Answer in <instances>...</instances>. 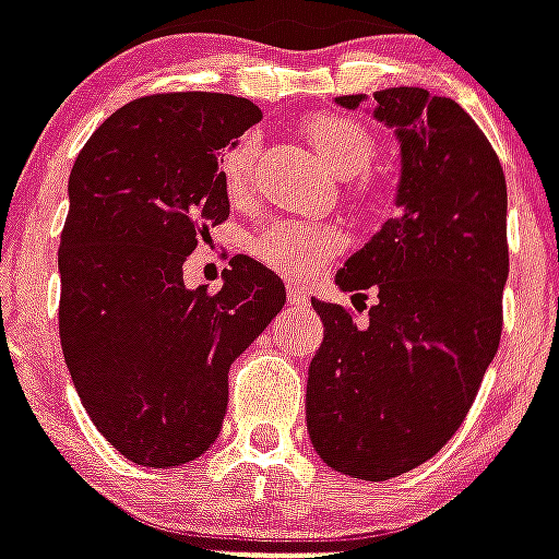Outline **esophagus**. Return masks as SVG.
<instances>
[{
    "label": "esophagus",
    "instance_id": "1",
    "mask_svg": "<svg viewBox=\"0 0 559 559\" xmlns=\"http://www.w3.org/2000/svg\"><path fill=\"white\" fill-rule=\"evenodd\" d=\"M287 304H289V307H298V310H304V307L310 304V295L304 293V289H298V287H289Z\"/></svg>",
    "mask_w": 559,
    "mask_h": 559
}]
</instances>
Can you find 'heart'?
<instances>
[{"instance_id":"heart-1","label":"heart","mask_w":559,"mask_h":559,"mask_svg":"<svg viewBox=\"0 0 559 559\" xmlns=\"http://www.w3.org/2000/svg\"><path fill=\"white\" fill-rule=\"evenodd\" d=\"M312 152L335 177H356L370 169L376 157L373 134L358 126L356 120L335 115L312 117L304 129ZM255 134H243L226 148L221 157V180L233 201L247 198L252 160H255ZM344 249V233L330 224H307V221H278L266 226L264 233L252 240V255L272 272L284 278L310 281L324 264Z\"/></svg>"}]
</instances>
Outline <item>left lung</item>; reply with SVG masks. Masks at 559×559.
I'll return each instance as SVG.
<instances>
[{
  "mask_svg": "<svg viewBox=\"0 0 559 559\" xmlns=\"http://www.w3.org/2000/svg\"><path fill=\"white\" fill-rule=\"evenodd\" d=\"M335 103L356 111L367 94ZM370 115L399 143L396 215L335 284L376 289L379 304L356 324L312 298L324 342L307 376V430L330 468L382 483L456 433L500 347L508 192L500 157L453 99L384 88Z\"/></svg>",
  "mask_w": 559,
  "mask_h": 559,
  "instance_id": "8db88e82",
  "label": "left lung"
}]
</instances>
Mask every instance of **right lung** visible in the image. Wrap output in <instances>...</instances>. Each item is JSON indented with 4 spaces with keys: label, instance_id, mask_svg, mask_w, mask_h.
I'll use <instances>...</instances> for the list:
<instances>
[{
    "label": "right lung",
    "instance_id": "1",
    "mask_svg": "<svg viewBox=\"0 0 559 559\" xmlns=\"http://www.w3.org/2000/svg\"><path fill=\"white\" fill-rule=\"evenodd\" d=\"M261 120L233 94L134 99L76 154L59 238V338L91 421L126 460L175 468L215 442L229 367L287 301L238 255L215 295L183 284L198 235L229 217L217 157Z\"/></svg>",
    "mask_w": 559,
    "mask_h": 559
}]
</instances>
